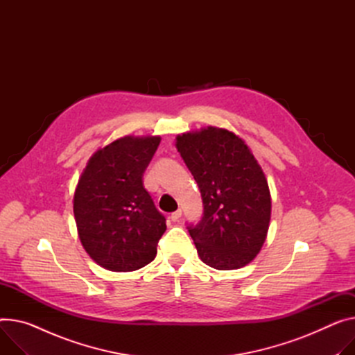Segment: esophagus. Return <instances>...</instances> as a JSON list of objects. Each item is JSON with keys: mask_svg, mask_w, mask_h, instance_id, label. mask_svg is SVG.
I'll list each match as a JSON object with an SVG mask.
<instances>
[{"mask_svg": "<svg viewBox=\"0 0 355 355\" xmlns=\"http://www.w3.org/2000/svg\"><path fill=\"white\" fill-rule=\"evenodd\" d=\"M182 217V210L179 209V210H176V211H173V213H171V216H169V219L172 220V222H178L179 219Z\"/></svg>", "mask_w": 355, "mask_h": 355, "instance_id": "obj_1", "label": "esophagus"}]
</instances>
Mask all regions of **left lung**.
Instances as JSON below:
<instances>
[{
    "mask_svg": "<svg viewBox=\"0 0 355 355\" xmlns=\"http://www.w3.org/2000/svg\"><path fill=\"white\" fill-rule=\"evenodd\" d=\"M176 148L203 200L202 220L187 226L199 257L217 270L249 264L263 248L271 216L268 183L252 150L214 126L178 135Z\"/></svg>",
    "mask_w": 355,
    "mask_h": 355,
    "instance_id": "8db88e82",
    "label": "left lung"
}]
</instances>
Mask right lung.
Returning a JSON list of instances; mask_svg holds the SVG:
<instances>
[{
    "instance_id": "right-lung-1",
    "label": "right lung",
    "mask_w": 355,
    "mask_h": 355,
    "mask_svg": "<svg viewBox=\"0 0 355 355\" xmlns=\"http://www.w3.org/2000/svg\"><path fill=\"white\" fill-rule=\"evenodd\" d=\"M160 136H123L96 150L78 180L73 216L84 249L101 267L133 271L149 264L166 219L144 187Z\"/></svg>"
}]
</instances>
